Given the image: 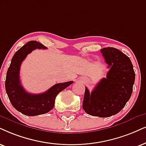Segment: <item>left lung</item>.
I'll return each mask as SVG.
<instances>
[{
	"label": "left lung",
	"instance_id": "1",
	"mask_svg": "<svg viewBox=\"0 0 146 146\" xmlns=\"http://www.w3.org/2000/svg\"><path fill=\"white\" fill-rule=\"evenodd\" d=\"M100 52L110 70L91 94L86 88L82 106L90 115L109 117L121 111L129 100L135 72L129 58L118 49L107 47Z\"/></svg>",
	"mask_w": 146,
	"mask_h": 146
}]
</instances>
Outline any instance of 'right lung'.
<instances>
[{"mask_svg": "<svg viewBox=\"0 0 146 146\" xmlns=\"http://www.w3.org/2000/svg\"><path fill=\"white\" fill-rule=\"evenodd\" d=\"M36 48H47L38 42L30 41L16 52L7 71L5 81V89L13 106L27 116H36L48 112L54 107L58 94L73 83L71 81L56 84L46 92L39 94H33L25 91L20 82V67L27 55Z\"/></svg>", "mask_w": 146, "mask_h": 146, "instance_id": "right-lung-1", "label": "right lung"}]
</instances>
